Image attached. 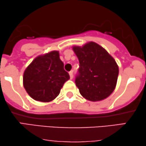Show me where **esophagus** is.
<instances>
[{
  "instance_id": "1",
  "label": "esophagus",
  "mask_w": 146,
  "mask_h": 146,
  "mask_svg": "<svg viewBox=\"0 0 146 146\" xmlns=\"http://www.w3.org/2000/svg\"><path fill=\"white\" fill-rule=\"evenodd\" d=\"M69 74H70V79H72L73 78V72L72 71L69 72Z\"/></svg>"
}]
</instances>
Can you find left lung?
Wrapping results in <instances>:
<instances>
[{"instance_id": "1", "label": "left lung", "mask_w": 146, "mask_h": 146, "mask_svg": "<svg viewBox=\"0 0 146 146\" xmlns=\"http://www.w3.org/2000/svg\"><path fill=\"white\" fill-rule=\"evenodd\" d=\"M72 49L80 63L75 82L81 95L93 102L107 98L114 91L119 75L114 58L92 41Z\"/></svg>"}]
</instances>
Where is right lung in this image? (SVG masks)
<instances>
[{"label": "right lung", "mask_w": 146, "mask_h": 146, "mask_svg": "<svg viewBox=\"0 0 146 146\" xmlns=\"http://www.w3.org/2000/svg\"><path fill=\"white\" fill-rule=\"evenodd\" d=\"M69 79L59 52L52 51L37 56L28 66L23 74V86L32 98L47 103L58 96Z\"/></svg>", "instance_id": "add662e5"}]
</instances>
